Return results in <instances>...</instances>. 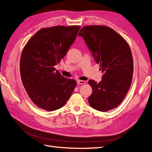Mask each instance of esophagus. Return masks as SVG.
I'll use <instances>...</instances> for the list:
<instances>
[{
    "label": "esophagus",
    "mask_w": 152,
    "mask_h": 152,
    "mask_svg": "<svg viewBox=\"0 0 152 152\" xmlns=\"http://www.w3.org/2000/svg\"><path fill=\"white\" fill-rule=\"evenodd\" d=\"M86 81H84V80H79L77 81V84H86Z\"/></svg>",
    "instance_id": "obj_1"
}]
</instances>
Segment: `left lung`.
<instances>
[{
  "label": "left lung",
  "instance_id": "1",
  "mask_svg": "<svg viewBox=\"0 0 152 152\" xmlns=\"http://www.w3.org/2000/svg\"><path fill=\"white\" fill-rule=\"evenodd\" d=\"M84 39L103 73L99 83L89 80L93 93L88 98L91 107L107 112L121 104L131 84L133 60L129 45L121 35L104 26H86L79 34Z\"/></svg>",
  "mask_w": 152,
  "mask_h": 152
}]
</instances>
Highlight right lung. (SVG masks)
<instances>
[{"label":"right lung","instance_id":"right-lung-1","mask_svg":"<svg viewBox=\"0 0 152 152\" xmlns=\"http://www.w3.org/2000/svg\"><path fill=\"white\" fill-rule=\"evenodd\" d=\"M79 26H56L39 30L28 41L20 59L23 84L38 107L53 111L63 107L76 86L54 66L65 56Z\"/></svg>","mask_w":152,"mask_h":152}]
</instances>
